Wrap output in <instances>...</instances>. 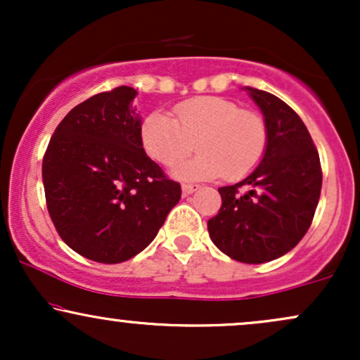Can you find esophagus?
<instances>
[{"instance_id":"esophagus-1","label":"esophagus","mask_w":360,"mask_h":360,"mask_svg":"<svg viewBox=\"0 0 360 360\" xmlns=\"http://www.w3.org/2000/svg\"><path fill=\"white\" fill-rule=\"evenodd\" d=\"M198 189H200L198 184H183V196H189V194L198 191Z\"/></svg>"}]
</instances>
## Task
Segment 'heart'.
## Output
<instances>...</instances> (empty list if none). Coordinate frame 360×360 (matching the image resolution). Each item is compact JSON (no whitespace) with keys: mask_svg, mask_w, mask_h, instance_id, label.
I'll return each instance as SVG.
<instances>
[{"mask_svg":"<svg viewBox=\"0 0 360 360\" xmlns=\"http://www.w3.org/2000/svg\"><path fill=\"white\" fill-rule=\"evenodd\" d=\"M176 120L154 111L143 120L142 143L152 159L176 167L193 152L200 154L174 171L179 179H242L266 154L267 127L254 111L218 96L193 98L174 108Z\"/></svg>","mask_w":360,"mask_h":360,"instance_id":"obj_1","label":"heart"}]
</instances>
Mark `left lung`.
<instances>
[{
    "instance_id": "1",
    "label": "left lung",
    "mask_w": 360,
    "mask_h": 360,
    "mask_svg": "<svg viewBox=\"0 0 360 360\" xmlns=\"http://www.w3.org/2000/svg\"><path fill=\"white\" fill-rule=\"evenodd\" d=\"M262 111L266 154L245 179L223 186L221 208L208 232L238 262H269L295 249L308 232L321 191V167L308 128L274 94L243 88Z\"/></svg>"
}]
</instances>
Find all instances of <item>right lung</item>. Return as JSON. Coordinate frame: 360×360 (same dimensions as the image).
<instances>
[{
    "label": "right lung",
    "mask_w": 360,
    "mask_h": 360,
    "mask_svg": "<svg viewBox=\"0 0 360 360\" xmlns=\"http://www.w3.org/2000/svg\"><path fill=\"white\" fill-rule=\"evenodd\" d=\"M128 86L100 93L65 115L42 162L47 210L60 238L82 257L125 262L155 238L181 200L142 143Z\"/></svg>",
    "instance_id": "obj_1"
}]
</instances>
